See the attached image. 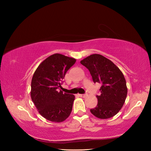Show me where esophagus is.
<instances>
[{"label":"esophagus","instance_id":"1","mask_svg":"<svg viewBox=\"0 0 151 151\" xmlns=\"http://www.w3.org/2000/svg\"><path fill=\"white\" fill-rule=\"evenodd\" d=\"M78 96H81V97H85L86 95L85 94H78Z\"/></svg>","mask_w":151,"mask_h":151}]
</instances>
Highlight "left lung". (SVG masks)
I'll use <instances>...</instances> for the list:
<instances>
[{"instance_id": "8db88e82", "label": "left lung", "mask_w": 151, "mask_h": 151, "mask_svg": "<svg viewBox=\"0 0 151 151\" xmlns=\"http://www.w3.org/2000/svg\"><path fill=\"white\" fill-rule=\"evenodd\" d=\"M88 68L94 83L101 84L98 104L91 112L99 119L111 118L123 106L127 95L126 80L121 70L103 55L93 54L81 61Z\"/></svg>"}]
</instances>
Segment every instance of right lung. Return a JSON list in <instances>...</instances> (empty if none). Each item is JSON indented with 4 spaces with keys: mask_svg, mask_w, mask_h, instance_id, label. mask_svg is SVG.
<instances>
[{
    "mask_svg": "<svg viewBox=\"0 0 151 151\" xmlns=\"http://www.w3.org/2000/svg\"><path fill=\"white\" fill-rule=\"evenodd\" d=\"M75 62V58L57 53L43 60L33 75L31 99L39 113L51 122H63L72 111L75 96L60 89L66 72Z\"/></svg>",
    "mask_w": 151,
    "mask_h": 151,
    "instance_id": "obj_1",
    "label": "right lung"
}]
</instances>
